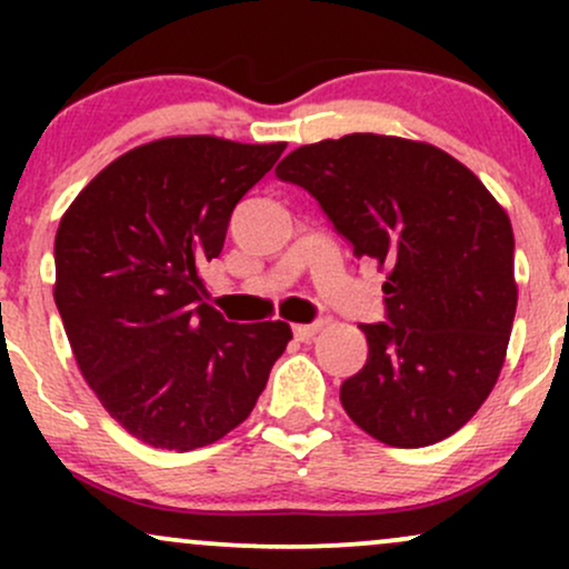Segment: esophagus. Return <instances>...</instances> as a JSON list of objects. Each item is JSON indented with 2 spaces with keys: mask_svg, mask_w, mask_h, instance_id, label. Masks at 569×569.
<instances>
[{
  "mask_svg": "<svg viewBox=\"0 0 569 569\" xmlns=\"http://www.w3.org/2000/svg\"><path fill=\"white\" fill-rule=\"evenodd\" d=\"M318 331H321V323H297L293 326V337H297L299 342H310Z\"/></svg>",
  "mask_w": 569,
  "mask_h": 569,
  "instance_id": "obj_1",
  "label": "esophagus"
}]
</instances>
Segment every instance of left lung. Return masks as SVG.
Returning <instances> with one entry per match:
<instances>
[{
  "mask_svg": "<svg viewBox=\"0 0 569 569\" xmlns=\"http://www.w3.org/2000/svg\"><path fill=\"white\" fill-rule=\"evenodd\" d=\"M276 176L321 202L356 259L385 270L390 323H361L367 367L339 388L350 420L401 449L452 436L492 393L511 339L506 208L452 154L398 136L305 143Z\"/></svg>",
  "mask_w": 569,
  "mask_h": 569,
  "instance_id": "8db88e82",
  "label": "left lung"
}]
</instances>
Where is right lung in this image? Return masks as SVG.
<instances>
[{
  "mask_svg": "<svg viewBox=\"0 0 569 569\" xmlns=\"http://www.w3.org/2000/svg\"><path fill=\"white\" fill-rule=\"evenodd\" d=\"M286 143L168 136L109 162L56 232L53 297L90 390L133 439L208 447L257 407L286 321L230 323L202 302L232 208Z\"/></svg>",
  "mask_w": 569,
  "mask_h": 569,
  "instance_id": "right-lung-1",
  "label": "right lung"
}]
</instances>
